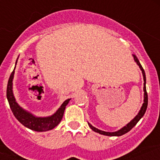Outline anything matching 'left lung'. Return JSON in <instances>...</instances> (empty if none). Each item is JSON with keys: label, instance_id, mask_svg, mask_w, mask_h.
<instances>
[{"label": "left lung", "instance_id": "obj_1", "mask_svg": "<svg viewBox=\"0 0 160 160\" xmlns=\"http://www.w3.org/2000/svg\"><path fill=\"white\" fill-rule=\"evenodd\" d=\"M134 56V61L137 63V65H139V68H140V70L142 71V74H143V77H144V103H143V105H142L141 109L139 110V112L138 113L136 116L134 117V119H132L131 121L129 122V124H127L125 126H124L122 129H119L118 131H115V132H105V131H102V130H100V129H96L95 127L92 126L90 123H88L89 124V126L90 127V129L94 130L95 132L96 133H99L100 134H104V135H107V136H121L123 134H126L130 130V129L134 127L136 125V124L139 122V120L141 119L142 117L144 116V113L146 111L147 109V106H148V94H147V91H146V76H145V73H144V70L142 67V65H140V63H139V60H138V58L136 57V55H133Z\"/></svg>", "mask_w": 160, "mask_h": 160}]
</instances>
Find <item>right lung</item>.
Returning <instances> with one entry per match:
<instances>
[{"mask_svg": "<svg viewBox=\"0 0 160 160\" xmlns=\"http://www.w3.org/2000/svg\"><path fill=\"white\" fill-rule=\"evenodd\" d=\"M16 62H17V60H16ZM14 73H15V69H14V70L11 74V76L9 78L7 89H6V97L8 100L11 111L16 119H18V121L23 124L24 126H26V128L38 132L48 131V130L54 129L55 126H57L62 119L65 106L68 105L70 99L65 100L64 103L61 105V106L58 109L57 111L51 116H35L32 114L22 109L18 105V103L16 101V99H15L13 95V90H12V81H13Z\"/></svg>", "mask_w": 160, "mask_h": 160, "instance_id": "right-lung-1", "label": "right lung"}]
</instances>
